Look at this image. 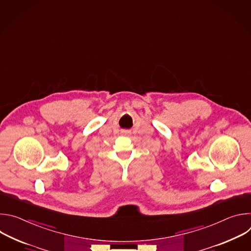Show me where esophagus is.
I'll use <instances>...</instances> for the list:
<instances>
[{
	"label": "esophagus",
	"mask_w": 251,
	"mask_h": 251,
	"mask_svg": "<svg viewBox=\"0 0 251 251\" xmlns=\"http://www.w3.org/2000/svg\"><path fill=\"white\" fill-rule=\"evenodd\" d=\"M122 133H123V134H125V135H126V134H127V135H128V134H129V133H130V132H129V131H123V132H122Z\"/></svg>",
	"instance_id": "34e87169"
}]
</instances>
